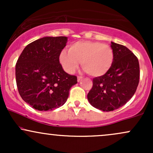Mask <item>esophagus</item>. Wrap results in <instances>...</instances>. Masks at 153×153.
<instances>
[{"label":"esophagus","instance_id":"obj_1","mask_svg":"<svg viewBox=\"0 0 153 153\" xmlns=\"http://www.w3.org/2000/svg\"><path fill=\"white\" fill-rule=\"evenodd\" d=\"M82 78V76H78V82L80 81V80H81Z\"/></svg>","mask_w":153,"mask_h":153}]
</instances>
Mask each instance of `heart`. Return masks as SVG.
Masks as SVG:
<instances>
[{
  "label": "heart",
  "mask_w": 153,
  "mask_h": 153,
  "mask_svg": "<svg viewBox=\"0 0 153 153\" xmlns=\"http://www.w3.org/2000/svg\"><path fill=\"white\" fill-rule=\"evenodd\" d=\"M59 62L64 71L73 73L80 62L85 72L95 77L102 76L110 70L114 62V51L109 45L99 42L78 41L63 50L59 54Z\"/></svg>",
  "instance_id": "heart-1"
}]
</instances>
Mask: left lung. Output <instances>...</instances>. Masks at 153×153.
Listing matches in <instances>:
<instances>
[{"mask_svg": "<svg viewBox=\"0 0 153 153\" xmlns=\"http://www.w3.org/2000/svg\"><path fill=\"white\" fill-rule=\"evenodd\" d=\"M114 62L105 75L93 79L88 94L89 103L95 108L111 111L124 106L134 96L140 81L137 57L127 47L111 42Z\"/></svg>", "mask_w": 153, "mask_h": 153, "instance_id": "obj_1", "label": "left lung"}]
</instances>
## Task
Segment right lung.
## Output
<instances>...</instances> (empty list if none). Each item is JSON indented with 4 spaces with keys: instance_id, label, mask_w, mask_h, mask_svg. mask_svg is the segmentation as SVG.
I'll return each mask as SVG.
<instances>
[{
    "instance_id": "right-lung-1",
    "label": "right lung",
    "mask_w": 153,
    "mask_h": 153,
    "mask_svg": "<svg viewBox=\"0 0 153 153\" xmlns=\"http://www.w3.org/2000/svg\"><path fill=\"white\" fill-rule=\"evenodd\" d=\"M66 36H45L24 49L16 65V80L22 99L35 109L48 111L66 102L77 77L68 74L59 63Z\"/></svg>"
}]
</instances>
